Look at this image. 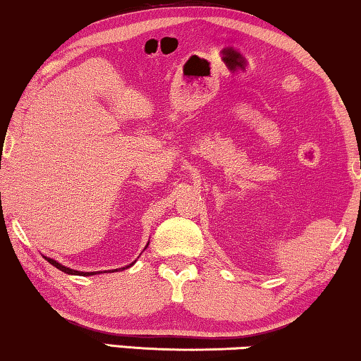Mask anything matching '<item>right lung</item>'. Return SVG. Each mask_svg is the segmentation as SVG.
<instances>
[{
	"instance_id": "1",
	"label": "right lung",
	"mask_w": 361,
	"mask_h": 361,
	"mask_svg": "<svg viewBox=\"0 0 361 361\" xmlns=\"http://www.w3.org/2000/svg\"><path fill=\"white\" fill-rule=\"evenodd\" d=\"M49 263H51L52 266H56L57 269H61L62 273H67V274H82V276H93V274H97V271L95 273H82V271H75V269H71V268H67V266H63V264H61V263H57L56 259H51V258H46ZM131 266V264H130ZM130 266H128V268H130Z\"/></svg>"
}]
</instances>
